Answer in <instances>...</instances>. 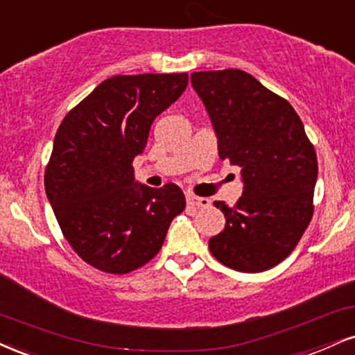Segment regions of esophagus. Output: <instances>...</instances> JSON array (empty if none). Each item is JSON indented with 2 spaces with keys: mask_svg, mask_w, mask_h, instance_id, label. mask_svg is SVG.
<instances>
[{
  "mask_svg": "<svg viewBox=\"0 0 355 355\" xmlns=\"http://www.w3.org/2000/svg\"><path fill=\"white\" fill-rule=\"evenodd\" d=\"M186 201L189 206H194V207H209L211 206L209 199L199 198V196H194V194H187Z\"/></svg>",
  "mask_w": 355,
  "mask_h": 355,
  "instance_id": "obj_1",
  "label": "esophagus"
}]
</instances>
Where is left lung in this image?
Here are the masks:
<instances>
[{"label": "left lung", "instance_id": "obj_1", "mask_svg": "<svg viewBox=\"0 0 355 355\" xmlns=\"http://www.w3.org/2000/svg\"><path fill=\"white\" fill-rule=\"evenodd\" d=\"M191 85L209 114L220 159L241 168L243 196L223 201L226 226L209 239L212 256L239 272L284 261L312 218L318 157L297 112L241 69L201 71Z\"/></svg>", "mask_w": 355, "mask_h": 355}]
</instances>
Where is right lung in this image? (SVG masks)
Masks as SVG:
<instances>
[{"label": "right lung", "instance_id": "obj_1", "mask_svg": "<svg viewBox=\"0 0 355 355\" xmlns=\"http://www.w3.org/2000/svg\"><path fill=\"white\" fill-rule=\"evenodd\" d=\"M187 74L112 76L66 114L44 173L48 201L83 261L128 274L159 252L186 207L176 184L136 181L153 121L184 93Z\"/></svg>", "mask_w": 355, "mask_h": 355}]
</instances>
